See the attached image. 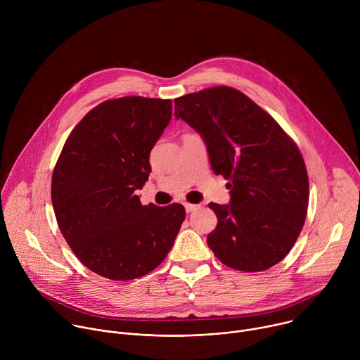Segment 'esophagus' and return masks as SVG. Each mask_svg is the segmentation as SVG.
Instances as JSON below:
<instances>
[{"label": "esophagus", "mask_w": 360, "mask_h": 360, "mask_svg": "<svg viewBox=\"0 0 360 360\" xmlns=\"http://www.w3.org/2000/svg\"><path fill=\"white\" fill-rule=\"evenodd\" d=\"M185 210H186L188 214H191V212L198 210V205H195V203H185Z\"/></svg>", "instance_id": "esophagus-1"}]
</instances>
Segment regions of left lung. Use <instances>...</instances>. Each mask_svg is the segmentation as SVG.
<instances>
[{
  "label": "left lung",
  "instance_id": "left-lung-1",
  "mask_svg": "<svg viewBox=\"0 0 360 360\" xmlns=\"http://www.w3.org/2000/svg\"><path fill=\"white\" fill-rule=\"evenodd\" d=\"M175 115L202 135L214 172L229 181L231 203H210L218 225L207 242L217 258L242 272L281 262L300 235L309 202V178L295 141L226 85L175 98Z\"/></svg>",
  "mask_w": 360,
  "mask_h": 360
}]
</instances>
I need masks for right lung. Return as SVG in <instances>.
I'll return each mask as SVG.
<instances>
[{
	"instance_id": "obj_1",
	"label": "right lung",
	"mask_w": 360,
	"mask_h": 360,
	"mask_svg": "<svg viewBox=\"0 0 360 360\" xmlns=\"http://www.w3.org/2000/svg\"><path fill=\"white\" fill-rule=\"evenodd\" d=\"M172 117V101L122 96L92 108L67 138L51 182L63 236L77 258L111 281L161 265L185 219L181 203L142 205L149 152Z\"/></svg>"
}]
</instances>
